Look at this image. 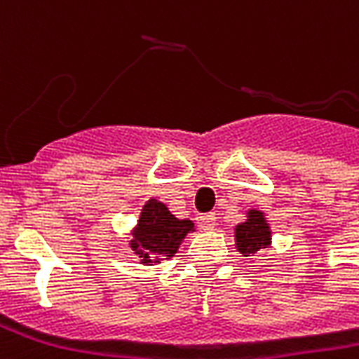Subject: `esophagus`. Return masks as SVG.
Returning a JSON list of instances; mask_svg holds the SVG:
<instances>
[{"mask_svg": "<svg viewBox=\"0 0 359 359\" xmlns=\"http://www.w3.org/2000/svg\"><path fill=\"white\" fill-rule=\"evenodd\" d=\"M199 224L203 229H212L216 226V216L215 212H207V215L199 216Z\"/></svg>", "mask_w": 359, "mask_h": 359, "instance_id": "34e87169", "label": "esophagus"}]
</instances>
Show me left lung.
Returning a JSON list of instances; mask_svg holds the SVG:
<instances>
[{
	"label": "left lung",
	"mask_w": 359,
	"mask_h": 359,
	"mask_svg": "<svg viewBox=\"0 0 359 359\" xmlns=\"http://www.w3.org/2000/svg\"><path fill=\"white\" fill-rule=\"evenodd\" d=\"M235 243L243 256H254L258 250L271 245V229L264 218V212L248 210L246 222L235 228Z\"/></svg>",
	"instance_id": "obj_1"
}]
</instances>
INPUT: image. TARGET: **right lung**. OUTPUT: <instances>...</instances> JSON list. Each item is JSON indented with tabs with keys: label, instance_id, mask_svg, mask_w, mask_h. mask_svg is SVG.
Segmentation results:
<instances>
[{
	"label": "right lung",
	"instance_id": "right-lung-1",
	"mask_svg": "<svg viewBox=\"0 0 359 359\" xmlns=\"http://www.w3.org/2000/svg\"><path fill=\"white\" fill-rule=\"evenodd\" d=\"M194 229L190 220H179L168 207L150 199L143 207L141 218L130 241L131 250L141 258V264H156L158 256H173L184 235Z\"/></svg>",
	"mask_w": 359,
	"mask_h": 359
}]
</instances>
